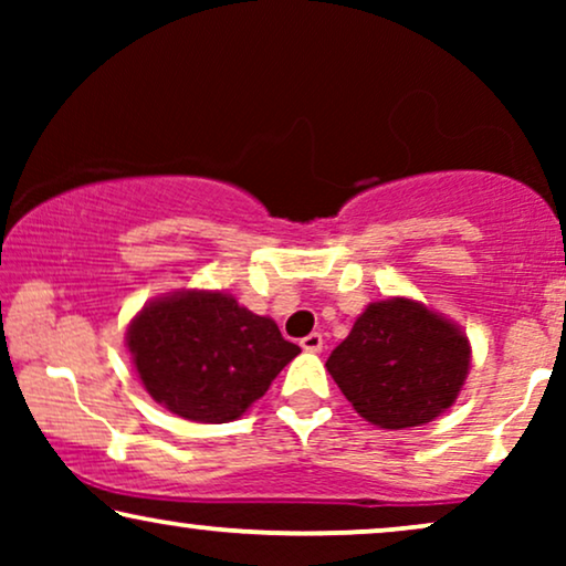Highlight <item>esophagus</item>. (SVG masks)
<instances>
[{"label":"esophagus","mask_w":566,"mask_h":566,"mask_svg":"<svg viewBox=\"0 0 566 566\" xmlns=\"http://www.w3.org/2000/svg\"><path fill=\"white\" fill-rule=\"evenodd\" d=\"M301 347H304L306 353H322L324 339H322L319 332H312V335H306L304 339H301Z\"/></svg>","instance_id":"esophagus-1"}]
</instances>
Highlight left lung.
<instances>
[{
	"mask_svg": "<svg viewBox=\"0 0 566 566\" xmlns=\"http://www.w3.org/2000/svg\"><path fill=\"white\" fill-rule=\"evenodd\" d=\"M471 345L446 316L412 298L368 304L327 370L363 420L384 430L420 428L459 399Z\"/></svg>",
	"mask_w": 566,
	"mask_h": 566,
	"instance_id": "left-lung-1",
	"label": "left lung"
}]
</instances>
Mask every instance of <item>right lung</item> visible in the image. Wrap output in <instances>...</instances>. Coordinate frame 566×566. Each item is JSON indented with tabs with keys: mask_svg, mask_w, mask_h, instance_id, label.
Segmentation results:
<instances>
[{
	"mask_svg": "<svg viewBox=\"0 0 566 566\" xmlns=\"http://www.w3.org/2000/svg\"><path fill=\"white\" fill-rule=\"evenodd\" d=\"M130 358L157 405L192 422L242 417L301 353L223 291H175L128 324Z\"/></svg>",
	"mask_w": 566,
	"mask_h": 566,
	"instance_id": "obj_1",
	"label": "right lung"
}]
</instances>
